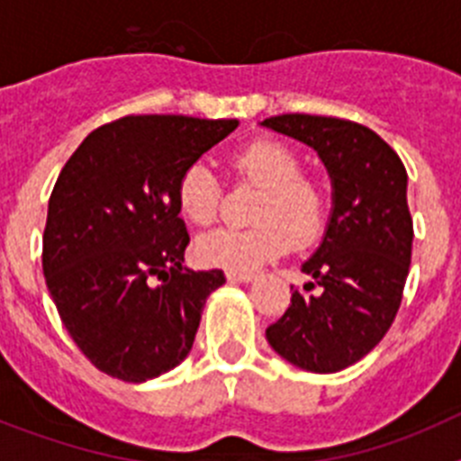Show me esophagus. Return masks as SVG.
Listing matches in <instances>:
<instances>
[{"mask_svg":"<svg viewBox=\"0 0 461 461\" xmlns=\"http://www.w3.org/2000/svg\"><path fill=\"white\" fill-rule=\"evenodd\" d=\"M226 276L230 281H242V284H249V281H254L256 276L258 275H254V272H238V270H228L226 272Z\"/></svg>","mask_w":461,"mask_h":461,"instance_id":"esophagus-1","label":"esophagus"}]
</instances>
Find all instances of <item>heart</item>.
I'll return each instance as SVG.
<instances>
[{
    "instance_id": "1",
    "label": "heart",
    "mask_w": 461,
    "mask_h": 461,
    "mask_svg": "<svg viewBox=\"0 0 461 461\" xmlns=\"http://www.w3.org/2000/svg\"><path fill=\"white\" fill-rule=\"evenodd\" d=\"M242 177L263 186L254 205V226L217 228L198 240V258L212 267L249 272L266 266L295 244L319 238L325 223V191L319 180L300 173V157L276 138H256L230 157ZM180 214L195 226H210L219 214L221 189L207 161L195 158L175 185Z\"/></svg>"
}]
</instances>
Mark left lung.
<instances>
[{
    "label": "left lung",
    "mask_w": 461,
    "mask_h": 461,
    "mask_svg": "<svg viewBox=\"0 0 461 461\" xmlns=\"http://www.w3.org/2000/svg\"><path fill=\"white\" fill-rule=\"evenodd\" d=\"M263 126L316 149L332 180L328 230L303 266L312 281L293 291L267 341L295 367L339 372L385 337L402 304L413 247L406 168L357 122L293 113Z\"/></svg>",
    "instance_id": "left-lung-1"
}]
</instances>
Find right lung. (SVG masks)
<instances>
[{
	"instance_id": "obj_1",
	"label": "right lung",
	"mask_w": 461,
	"mask_h": 461,
	"mask_svg": "<svg viewBox=\"0 0 461 461\" xmlns=\"http://www.w3.org/2000/svg\"><path fill=\"white\" fill-rule=\"evenodd\" d=\"M238 120L126 115L94 129L55 182L43 275L59 319L94 367L142 383L177 367L221 270L185 267L175 201L182 168Z\"/></svg>"
}]
</instances>
